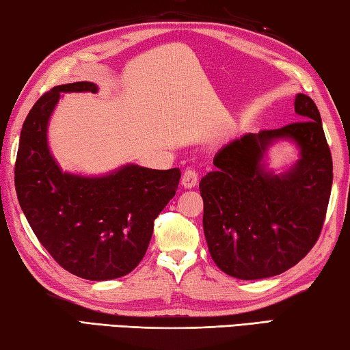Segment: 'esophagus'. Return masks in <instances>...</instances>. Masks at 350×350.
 <instances>
[{
	"label": "esophagus",
	"instance_id": "obj_1",
	"mask_svg": "<svg viewBox=\"0 0 350 350\" xmlns=\"http://www.w3.org/2000/svg\"><path fill=\"white\" fill-rule=\"evenodd\" d=\"M198 180H199V176H198V171L193 170V168H188L183 171L182 174V185L185 188H194L198 185Z\"/></svg>",
	"mask_w": 350,
	"mask_h": 350
}]
</instances>
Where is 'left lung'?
I'll return each mask as SVG.
<instances>
[{"label": "left lung", "mask_w": 350, "mask_h": 350, "mask_svg": "<svg viewBox=\"0 0 350 350\" xmlns=\"http://www.w3.org/2000/svg\"><path fill=\"white\" fill-rule=\"evenodd\" d=\"M303 120L245 134L215 156L216 171L199 183L204 233L213 260L238 280H262L293 267L321 233L332 189V154L321 116L309 96L298 94ZM299 145L300 161L287 174L265 170L275 139Z\"/></svg>", "instance_id": "8db88e82"}]
</instances>
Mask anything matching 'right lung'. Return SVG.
I'll return each instance as SVG.
<instances>
[{
    "mask_svg": "<svg viewBox=\"0 0 350 350\" xmlns=\"http://www.w3.org/2000/svg\"><path fill=\"white\" fill-rule=\"evenodd\" d=\"M97 92L91 81L55 86L23 123L15 188L35 236L64 270L106 281L137 267L154 221L174 198L180 170L125 165L100 177L63 173L47 146V123L60 92Z\"/></svg>",
    "mask_w": 350,
    "mask_h": 350,
    "instance_id": "add662e5",
    "label": "right lung"
}]
</instances>
